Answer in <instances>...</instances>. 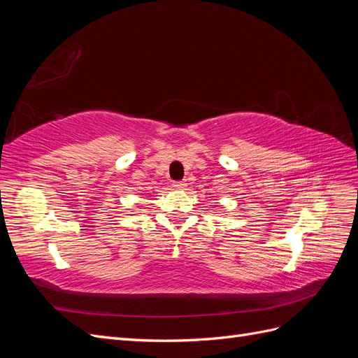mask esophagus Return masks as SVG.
Instances as JSON below:
<instances>
[{"label": "esophagus", "mask_w": 358, "mask_h": 358, "mask_svg": "<svg viewBox=\"0 0 358 358\" xmlns=\"http://www.w3.org/2000/svg\"><path fill=\"white\" fill-rule=\"evenodd\" d=\"M173 187L178 188V189H182V188L187 187V183H185V180H178V182H173Z\"/></svg>", "instance_id": "obj_1"}]
</instances>
